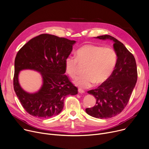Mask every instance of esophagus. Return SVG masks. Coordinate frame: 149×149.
I'll list each match as a JSON object with an SVG mask.
<instances>
[{
	"label": "esophagus",
	"mask_w": 149,
	"mask_h": 149,
	"mask_svg": "<svg viewBox=\"0 0 149 149\" xmlns=\"http://www.w3.org/2000/svg\"><path fill=\"white\" fill-rule=\"evenodd\" d=\"M78 92H79V93H81V94H83V93H85V91H84V90L81 89H78Z\"/></svg>",
	"instance_id": "34e87169"
}]
</instances>
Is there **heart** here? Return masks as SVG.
<instances>
[{
	"label": "heart",
	"mask_w": 149,
	"mask_h": 149,
	"mask_svg": "<svg viewBox=\"0 0 149 149\" xmlns=\"http://www.w3.org/2000/svg\"><path fill=\"white\" fill-rule=\"evenodd\" d=\"M76 57L68 55L64 62L67 73L74 77L79 63H86L84 76L74 80V84L82 88H88L95 83L101 85L108 81L117 61L116 53L113 48L102 47L92 44L85 45L79 48Z\"/></svg>",
	"instance_id": "heart-1"
}]
</instances>
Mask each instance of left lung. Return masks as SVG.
I'll return each mask as SVG.
<instances>
[{"mask_svg":"<svg viewBox=\"0 0 149 149\" xmlns=\"http://www.w3.org/2000/svg\"><path fill=\"white\" fill-rule=\"evenodd\" d=\"M95 38L113 42L117 61L108 81L88 91L95 98L96 104L85 111L94 118L108 119L121 113L127 105L137 81L136 64L134 55L116 38L107 35Z\"/></svg>","mask_w":149,"mask_h":149,"instance_id":"obj_1","label":"left lung"}]
</instances>
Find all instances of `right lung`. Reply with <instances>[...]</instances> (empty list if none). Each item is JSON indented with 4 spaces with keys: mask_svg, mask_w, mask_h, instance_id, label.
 I'll return each instance as SVG.
<instances>
[{
    "mask_svg": "<svg viewBox=\"0 0 149 149\" xmlns=\"http://www.w3.org/2000/svg\"><path fill=\"white\" fill-rule=\"evenodd\" d=\"M76 42L49 34L30 40L18 52L15 59L14 88L21 105L31 116L38 118L55 116L62 111L68 95L77 94L68 80L64 62ZM32 70L41 73L42 85L36 93H30L19 83V72Z\"/></svg>",
    "mask_w": 149,
    "mask_h": 149,
    "instance_id": "add662e5",
    "label": "right lung"
}]
</instances>
